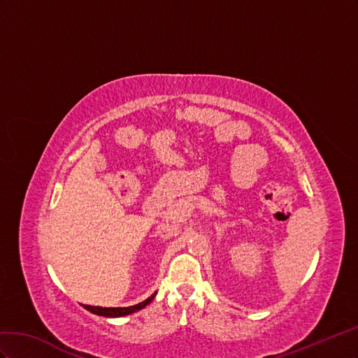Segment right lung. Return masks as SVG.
I'll list each match as a JSON object with an SVG mask.
<instances>
[{
	"mask_svg": "<svg viewBox=\"0 0 358 358\" xmlns=\"http://www.w3.org/2000/svg\"><path fill=\"white\" fill-rule=\"evenodd\" d=\"M155 295L156 294H152L151 297H148L145 301H141L139 304H135V306H129V308H100V306H88V304H84V308L87 310H90L91 313L99 315V316H106V318H118V316H126V315L135 313L141 309H144L147 304H150L152 301Z\"/></svg>",
	"mask_w": 358,
	"mask_h": 358,
	"instance_id": "right-lung-1",
	"label": "right lung"
}]
</instances>
